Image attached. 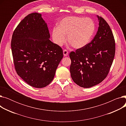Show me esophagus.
Wrapping results in <instances>:
<instances>
[{
  "mask_svg": "<svg viewBox=\"0 0 126 126\" xmlns=\"http://www.w3.org/2000/svg\"><path fill=\"white\" fill-rule=\"evenodd\" d=\"M63 55L64 56H67L68 55V51L66 49L63 50Z\"/></svg>",
  "mask_w": 126,
  "mask_h": 126,
  "instance_id": "1",
  "label": "esophagus"
}]
</instances>
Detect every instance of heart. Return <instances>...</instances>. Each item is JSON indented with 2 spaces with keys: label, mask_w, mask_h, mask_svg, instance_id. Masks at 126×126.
<instances>
[{
  "label": "heart",
  "mask_w": 126,
  "mask_h": 126,
  "mask_svg": "<svg viewBox=\"0 0 126 126\" xmlns=\"http://www.w3.org/2000/svg\"><path fill=\"white\" fill-rule=\"evenodd\" d=\"M95 30L94 21L90 18L68 16L58 23V28L53 29L52 36L54 42L59 46L66 41L75 48L86 46L91 41Z\"/></svg>",
  "instance_id": "1"
}]
</instances>
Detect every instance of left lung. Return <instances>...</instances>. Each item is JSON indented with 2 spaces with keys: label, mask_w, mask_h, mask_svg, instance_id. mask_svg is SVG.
I'll use <instances>...</instances> for the list:
<instances>
[{
  "label": "left lung",
  "mask_w": 126,
  "mask_h": 126,
  "mask_svg": "<svg viewBox=\"0 0 126 126\" xmlns=\"http://www.w3.org/2000/svg\"><path fill=\"white\" fill-rule=\"evenodd\" d=\"M97 17L99 26L94 38L85 47L69 54L71 77L83 88L94 86L107 77L115 56L113 33L104 19Z\"/></svg>",
  "instance_id": "left-lung-1"
}]
</instances>
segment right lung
Wrapping results in <instances>:
<instances>
[{"label":"right lung","mask_w":126,"mask_h":126,"mask_svg":"<svg viewBox=\"0 0 126 126\" xmlns=\"http://www.w3.org/2000/svg\"><path fill=\"white\" fill-rule=\"evenodd\" d=\"M49 38L47 25L38 13L26 16L13 33L11 45L15 70L32 87L49 84L63 58L62 48Z\"/></svg>","instance_id":"add662e5"}]
</instances>
